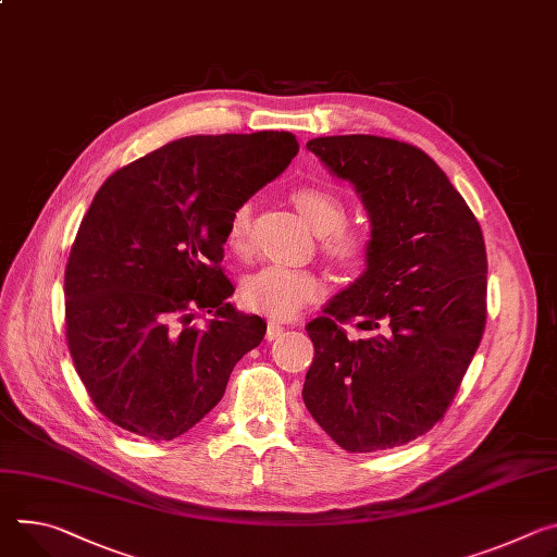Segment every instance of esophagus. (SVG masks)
Returning a JSON list of instances; mask_svg holds the SVG:
<instances>
[{
	"mask_svg": "<svg viewBox=\"0 0 557 557\" xmlns=\"http://www.w3.org/2000/svg\"><path fill=\"white\" fill-rule=\"evenodd\" d=\"M282 331H284V326H282L280 322H269V326H267V339L271 342V339L280 337V335H282Z\"/></svg>",
	"mask_w": 557,
	"mask_h": 557,
	"instance_id": "1",
	"label": "esophagus"
}]
</instances>
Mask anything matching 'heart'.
<instances>
[{
  "instance_id": "1",
  "label": "heart",
  "mask_w": 557,
  "mask_h": 557,
  "mask_svg": "<svg viewBox=\"0 0 557 557\" xmlns=\"http://www.w3.org/2000/svg\"><path fill=\"white\" fill-rule=\"evenodd\" d=\"M290 199L305 222L320 233L322 250L339 264L358 262L369 244V235L362 226L346 224V207L337 193L318 184L295 186ZM248 228V207H237L228 222L226 239L231 246L244 242ZM322 282L315 273L293 269L284 264H271L246 277L242 284V299L246 309L267 313L275 320L293 318L301 307L320 297Z\"/></svg>"
}]
</instances>
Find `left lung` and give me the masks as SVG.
<instances>
[{
    "instance_id": "obj_1",
    "label": "left lung",
    "mask_w": 557,
    "mask_h": 557,
    "mask_svg": "<svg viewBox=\"0 0 557 557\" xmlns=\"http://www.w3.org/2000/svg\"><path fill=\"white\" fill-rule=\"evenodd\" d=\"M350 182L371 220L367 269L307 324L315 358L305 404L348 453L407 444L440 422L486 324L482 228L413 144L333 135L307 144ZM363 333L348 338L341 324Z\"/></svg>"
}]
</instances>
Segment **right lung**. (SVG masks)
<instances>
[{"label": "right lung", "mask_w": 557, "mask_h": 557, "mask_svg": "<svg viewBox=\"0 0 557 557\" xmlns=\"http://www.w3.org/2000/svg\"><path fill=\"white\" fill-rule=\"evenodd\" d=\"M286 131L190 135L115 171L92 197L66 273V339L92 404L169 442L222 399L267 322L233 309L220 262L231 215L297 156ZM211 314L205 330L195 314Z\"/></svg>", "instance_id": "1"}]
</instances>
